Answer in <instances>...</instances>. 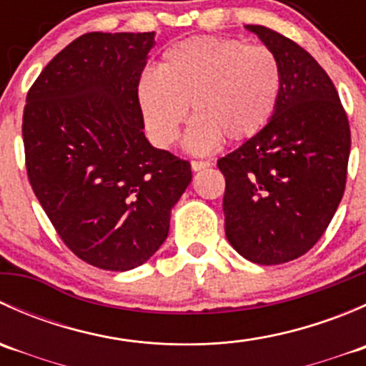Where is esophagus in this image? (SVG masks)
I'll list each match as a JSON object with an SVG mask.
<instances>
[{
	"mask_svg": "<svg viewBox=\"0 0 366 366\" xmlns=\"http://www.w3.org/2000/svg\"><path fill=\"white\" fill-rule=\"evenodd\" d=\"M210 166V161H191V168L194 169V172H200V169H205Z\"/></svg>",
	"mask_w": 366,
	"mask_h": 366,
	"instance_id": "34e87169",
	"label": "esophagus"
}]
</instances>
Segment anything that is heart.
<instances>
[{"instance_id":"b5f03b06","label":"heart","mask_w":366,"mask_h":366,"mask_svg":"<svg viewBox=\"0 0 366 366\" xmlns=\"http://www.w3.org/2000/svg\"><path fill=\"white\" fill-rule=\"evenodd\" d=\"M282 65L265 46L242 40L193 36L162 53L156 70L143 74L136 101L150 138L172 147L191 106L186 149L209 154L223 138L242 142L265 127L282 94Z\"/></svg>"}]
</instances>
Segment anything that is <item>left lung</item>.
<instances>
[{
    "instance_id": "1",
    "label": "left lung",
    "mask_w": 366,
    "mask_h": 366,
    "mask_svg": "<svg viewBox=\"0 0 366 366\" xmlns=\"http://www.w3.org/2000/svg\"><path fill=\"white\" fill-rule=\"evenodd\" d=\"M282 65L271 120L217 161L224 175V232L254 264H285L322 237L345 191L350 129L333 81L287 36L248 24Z\"/></svg>"
}]
</instances>
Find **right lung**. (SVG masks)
Wrapping results in <instances>:
<instances>
[{
  "mask_svg": "<svg viewBox=\"0 0 366 366\" xmlns=\"http://www.w3.org/2000/svg\"><path fill=\"white\" fill-rule=\"evenodd\" d=\"M156 33H84L26 97V169L47 217L86 264L129 271L168 237L191 164L145 138L136 88Z\"/></svg>",
  "mask_w": 366,
  "mask_h": 366,
  "instance_id": "add662e5",
  "label": "right lung"
}]
</instances>
